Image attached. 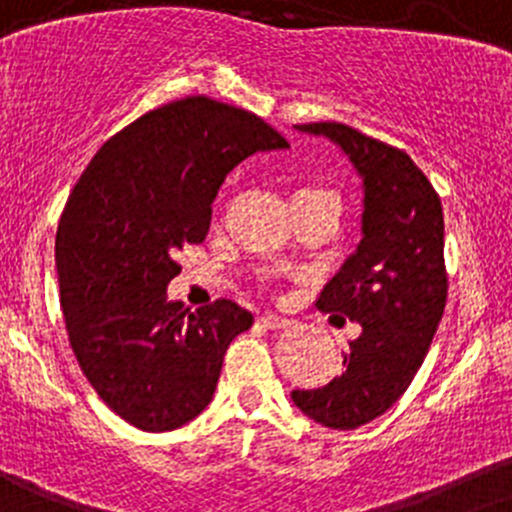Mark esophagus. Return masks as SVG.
I'll use <instances>...</instances> for the list:
<instances>
[{
  "label": "esophagus",
  "mask_w": 512,
  "mask_h": 512,
  "mask_svg": "<svg viewBox=\"0 0 512 512\" xmlns=\"http://www.w3.org/2000/svg\"><path fill=\"white\" fill-rule=\"evenodd\" d=\"M260 321L267 329H288V326H293V321L285 319V316H278V313H262Z\"/></svg>",
  "instance_id": "34e87169"
}]
</instances>
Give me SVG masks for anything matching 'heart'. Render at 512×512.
Masks as SVG:
<instances>
[{
  "label": "heart",
  "instance_id": "heart-1",
  "mask_svg": "<svg viewBox=\"0 0 512 512\" xmlns=\"http://www.w3.org/2000/svg\"><path fill=\"white\" fill-rule=\"evenodd\" d=\"M303 191H316V188H303Z\"/></svg>",
  "mask_w": 512,
  "mask_h": 512
}]
</instances>
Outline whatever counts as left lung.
<instances>
[{"label":"left lung","mask_w":512,"mask_h":512,"mask_svg":"<svg viewBox=\"0 0 512 512\" xmlns=\"http://www.w3.org/2000/svg\"><path fill=\"white\" fill-rule=\"evenodd\" d=\"M342 147L365 183L357 252L321 290L319 311L362 326L342 375L293 403L321 426H365L408 390L444 316V211L439 193L403 150L342 122L296 124Z\"/></svg>","instance_id":"8db88e82"}]
</instances>
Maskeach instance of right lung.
I'll use <instances>...</instances> for the list:
<instances>
[{
	"mask_svg": "<svg viewBox=\"0 0 512 512\" xmlns=\"http://www.w3.org/2000/svg\"><path fill=\"white\" fill-rule=\"evenodd\" d=\"M288 147L257 114L186 96L109 137L73 186L55 234V267L78 367L117 416L173 431L211 403L224 354L252 313L219 298L168 301L176 252L201 245L229 170Z\"/></svg>",
	"mask_w": 512,
	"mask_h": 512,
	"instance_id": "right-lung-1",
	"label": "right lung"
}]
</instances>
